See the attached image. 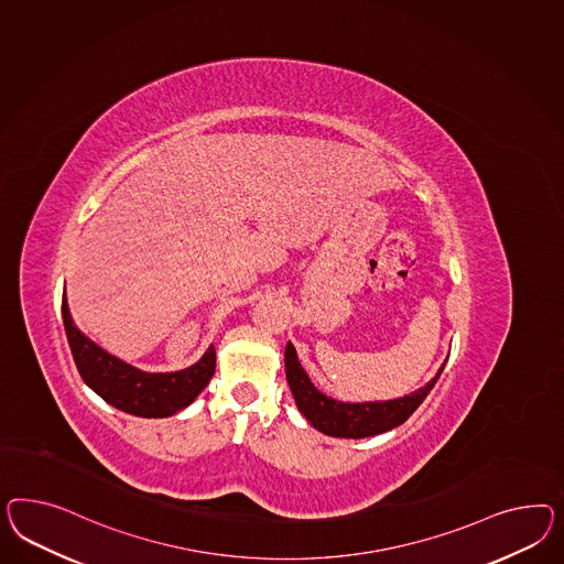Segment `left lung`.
Returning <instances> with one entry per match:
<instances>
[{
    "label": "left lung",
    "mask_w": 564,
    "mask_h": 564,
    "mask_svg": "<svg viewBox=\"0 0 564 564\" xmlns=\"http://www.w3.org/2000/svg\"><path fill=\"white\" fill-rule=\"evenodd\" d=\"M447 364V359H445ZM443 364L435 378L426 381L423 388L412 392L409 397L386 400V402H340L335 398L322 394L321 390L307 378L304 367L297 359L295 347L288 343L285 347V373L290 383L291 394L300 412L307 419V423L318 429L324 435L330 437H347V440H364L371 435H380L394 426L402 425L419 404L425 400L426 394L433 390L435 381L442 376Z\"/></svg>",
    "instance_id": "8db88e82"
}]
</instances>
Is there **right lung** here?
Returning <instances> with one entry per match:
<instances>
[{"label": "right lung", "mask_w": 564, "mask_h": 564, "mask_svg": "<svg viewBox=\"0 0 564 564\" xmlns=\"http://www.w3.org/2000/svg\"><path fill=\"white\" fill-rule=\"evenodd\" d=\"M63 326L82 380L115 409L143 419H164L186 409L214 378V345L195 366L172 373H148L110 355L77 330L67 297L62 302Z\"/></svg>", "instance_id": "obj_1"}]
</instances>
